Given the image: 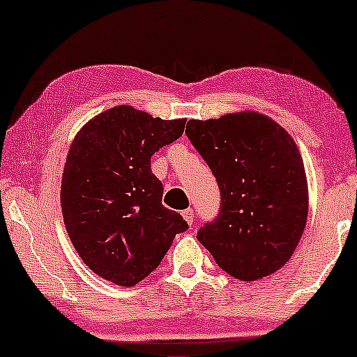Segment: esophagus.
Segmentation results:
<instances>
[{
  "instance_id": "esophagus-1",
  "label": "esophagus",
  "mask_w": 357,
  "mask_h": 357,
  "mask_svg": "<svg viewBox=\"0 0 357 357\" xmlns=\"http://www.w3.org/2000/svg\"><path fill=\"white\" fill-rule=\"evenodd\" d=\"M182 216L185 218V221H187L190 226H192L193 224V219H195V211L192 208H188V209H185V211H182Z\"/></svg>"
}]
</instances>
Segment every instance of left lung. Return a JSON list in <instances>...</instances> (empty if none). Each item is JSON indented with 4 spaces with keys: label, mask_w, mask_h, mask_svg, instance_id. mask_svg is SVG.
Here are the masks:
<instances>
[{
    "label": "left lung",
    "mask_w": 357,
    "mask_h": 357,
    "mask_svg": "<svg viewBox=\"0 0 357 357\" xmlns=\"http://www.w3.org/2000/svg\"><path fill=\"white\" fill-rule=\"evenodd\" d=\"M190 143L216 177L218 216L197 238L227 275L257 281L280 270L304 232V162L287 131L257 112L190 120Z\"/></svg>",
    "instance_id": "1"
}]
</instances>
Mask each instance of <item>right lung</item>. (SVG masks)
Instances as JSON below:
<instances>
[{"label":"right lung","mask_w":357,"mask_h":357,"mask_svg":"<svg viewBox=\"0 0 357 357\" xmlns=\"http://www.w3.org/2000/svg\"><path fill=\"white\" fill-rule=\"evenodd\" d=\"M185 120L120 105L76 135L61 180V211L76 252L96 275L133 286L151 275L188 229L162 204L151 155L183 133Z\"/></svg>","instance_id":"obj_1"}]
</instances>
